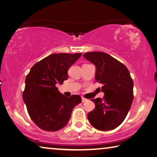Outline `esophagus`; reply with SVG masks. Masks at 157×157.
I'll return each mask as SVG.
<instances>
[{
	"mask_svg": "<svg viewBox=\"0 0 157 157\" xmlns=\"http://www.w3.org/2000/svg\"><path fill=\"white\" fill-rule=\"evenodd\" d=\"M86 101H88V100H87V99L84 98H82V102H86Z\"/></svg>",
	"mask_w": 157,
	"mask_h": 157,
	"instance_id": "obj_1",
	"label": "esophagus"
}]
</instances>
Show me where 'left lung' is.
Segmentation results:
<instances>
[{"label":"left lung","instance_id":"obj_1","mask_svg":"<svg viewBox=\"0 0 157 157\" xmlns=\"http://www.w3.org/2000/svg\"><path fill=\"white\" fill-rule=\"evenodd\" d=\"M84 58L95 66V78L102 83L103 100L92 99L95 107L88 114L90 124L100 131L117 128L126 117L133 100V81L121 62L102 52H90Z\"/></svg>","mask_w":157,"mask_h":157}]
</instances>
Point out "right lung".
<instances>
[{
  "mask_svg": "<svg viewBox=\"0 0 157 157\" xmlns=\"http://www.w3.org/2000/svg\"><path fill=\"white\" fill-rule=\"evenodd\" d=\"M81 55L52 54L33 65L26 76L23 100L31 120L40 129H62L70 119L74 107L81 102L78 95L66 97L55 86L67 80V71Z\"/></svg>",
  "mask_w": 157,
  "mask_h": 157,
  "instance_id": "obj_1",
  "label": "right lung"
}]
</instances>
